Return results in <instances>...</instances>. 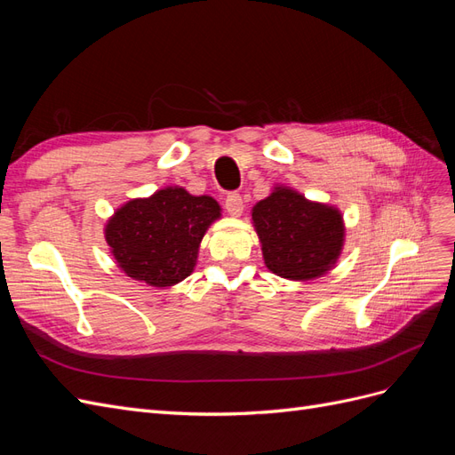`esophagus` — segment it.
<instances>
[{
	"label": "esophagus",
	"instance_id": "obj_1",
	"mask_svg": "<svg viewBox=\"0 0 455 455\" xmlns=\"http://www.w3.org/2000/svg\"><path fill=\"white\" fill-rule=\"evenodd\" d=\"M243 209H244L243 199H241L239 194H235V191H233V194H229V196L226 197V211H228L231 216H241Z\"/></svg>",
	"mask_w": 455,
	"mask_h": 455
}]
</instances>
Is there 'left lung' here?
<instances>
[{
  "mask_svg": "<svg viewBox=\"0 0 455 455\" xmlns=\"http://www.w3.org/2000/svg\"><path fill=\"white\" fill-rule=\"evenodd\" d=\"M252 224L266 267L291 281L323 277L334 267L346 241L338 209L309 201L284 186L254 204Z\"/></svg>",
  "mask_w": 455,
  "mask_h": 455,
  "instance_id": "obj_1",
  "label": "left lung"
}]
</instances>
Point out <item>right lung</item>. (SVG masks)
Segmentation results:
<instances>
[{"label":"right lung","instance_id":"1","mask_svg":"<svg viewBox=\"0 0 455 455\" xmlns=\"http://www.w3.org/2000/svg\"><path fill=\"white\" fill-rule=\"evenodd\" d=\"M220 211L209 196L169 186L117 209L106 224V243L127 277L157 288L172 286L194 271L201 239Z\"/></svg>","mask_w":455,"mask_h":455}]
</instances>
